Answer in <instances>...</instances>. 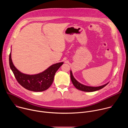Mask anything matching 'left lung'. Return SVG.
<instances>
[{
	"label": "left lung",
	"instance_id": "left-lung-1",
	"mask_svg": "<svg viewBox=\"0 0 128 128\" xmlns=\"http://www.w3.org/2000/svg\"><path fill=\"white\" fill-rule=\"evenodd\" d=\"M70 78H71V82H72L73 84L74 85V86L78 90H82V91H84V92H94V91H96V90H100V89L103 88L109 83V82H108L103 86H85V85L82 84H80V82H78L75 79V78L72 75V73L71 71H70Z\"/></svg>",
	"mask_w": 128,
	"mask_h": 128
}]
</instances>
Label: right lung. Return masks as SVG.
Listing matches in <instances>:
<instances>
[{"label":"right lung","instance_id":"right-lung-1","mask_svg":"<svg viewBox=\"0 0 128 128\" xmlns=\"http://www.w3.org/2000/svg\"><path fill=\"white\" fill-rule=\"evenodd\" d=\"M9 63L15 78L20 85L33 92H42L48 88L52 85L56 72L63 62L53 64L44 71L34 75L23 74L14 67L11 58V52L9 56Z\"/></svg>","mask_w":128,"mask_h":128}]
</instances>
